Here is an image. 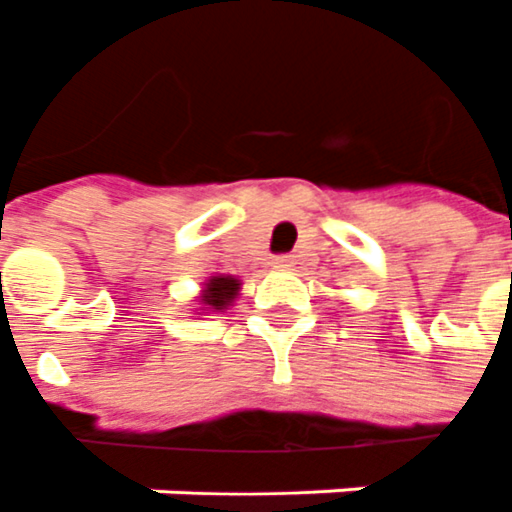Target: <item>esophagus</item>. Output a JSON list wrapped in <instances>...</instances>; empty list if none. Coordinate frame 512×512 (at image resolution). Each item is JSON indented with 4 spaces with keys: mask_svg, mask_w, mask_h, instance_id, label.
Here are the masks:
<instances>
[{
    "mask_svg": "<svg viewBox=\"0 0 512 512\" xmlns=\"http://www.w3.org/2000/svg\"><path fill=\"white\" fill-rule=\"evenodd\" d=\"M273 267L275 270H292V267H295V262H292V256H275Z\"/></svg>",
    "mask_w": 512,
    "mask_h": 512,
    "instance_id": "esophagus-1",
    "label": "esophagus"
}]
</instances>
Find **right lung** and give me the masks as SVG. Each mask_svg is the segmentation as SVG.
<instances>
[{"label":"right lung","instance_id":"obj_1","mask_svg":"<svg viewBox=\"0 0 512 512\" xmlns=\"http://www.w3.org/2000/svg\"><path fill=\"white\" fill-rule=\"evenodd\" d=\"M242 292V281L237 275H209L198 295L192 300V314H201V317H209V314H220L226 311L228 306H234V300Z\"/></svg>","mask_w":512,"mask_h":512}]
</instances>
